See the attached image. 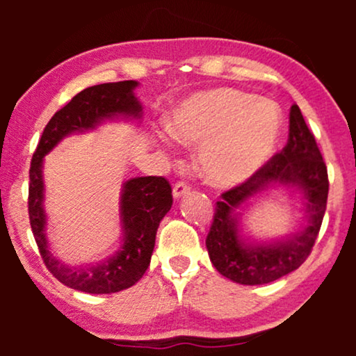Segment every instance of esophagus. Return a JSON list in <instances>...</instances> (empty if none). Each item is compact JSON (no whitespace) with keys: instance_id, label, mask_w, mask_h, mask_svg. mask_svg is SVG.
I'll list each match as a JSON object with an SVG mask.
<instances>
[{"instance_id":"obj_1","label":"esophagus","mask_w":356,"mask_h":356,"mask_svg":"<svg viewBox=\"0 0 356 356\" xmlns=\"http://www.w3.org/2000/svg\"><path fill=\"white\" fill-rule=\"evenodd\" d=\"M189 189H191V188H189V184H186L184 181H178L173 186V197L179 199V197L186 196V194L189 193Z\"/></svg>"}]
</instances>
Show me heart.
Wrapping results in <instances>:
<instances>
[{
  "label": "heart",
  "mask_w": 356,
  "mask_h": 356,
  "mask_svg": "<svg viewBox=\"0 0 356 356\" xmlns=\"http://www.w3.org/2000/svg\"><path fill=\"white\" fill-rule=\"evenodd\" d=\"M167 128L188 147L201 145L197 168L209 184L233 188L269 160L280 136L282 113L269 99L217 87L179 102Z\"/></svg>",
  "instance_id": "b5f03b06"
}]
</instances>
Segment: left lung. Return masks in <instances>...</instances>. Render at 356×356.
<instances>
[{"instance_id": "1", "label": "left lung", "mask_w": 356, "mask_h": 356, "mask_svg": "<svg viewBox=\"0 0 356 356\" xmlns=\"http://www.w3.org/2000/svg\"><path fill=\"white\" fill-rule=\"evenodd\" d=\"M275 186L300 191L307 225L272 242H252L241 233V217L251 198ZM327 168L298 105L290 108L289 143L264 167L217 202L206 246L213 267L241 285H264L298 269L313 250L327 204Z\"/></svg>"}]
</instances>
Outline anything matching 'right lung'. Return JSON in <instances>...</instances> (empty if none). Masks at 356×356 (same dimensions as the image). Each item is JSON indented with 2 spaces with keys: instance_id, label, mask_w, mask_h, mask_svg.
I'll list each match as a JSON object with an SVG mask.
<instances>
[{
  "instance_id": "1",
  "label": "right lung",
  "mask_w": 356,
  "mask_h": 356,
  "mask_svg": "<svg viewBox=\"0 0 356 356\" xmlns=\"http://www.w3.org/2000/svg\"><path fill=\"white\" fill-rule=\"evenodd\" d=\"M138 81L87 87L58 110L43 129L29 172V218L47 269L61 284L86 293H116L133 286L150 264L157 228L173 204L172 186L163 177H138L123 183L120 196L121 245L115 254L89 266L58 259L47 238L43 157L66 136L95 129L106 120L140 118L143 105L134 95Z\"/></svg>"
}]
</instances>
